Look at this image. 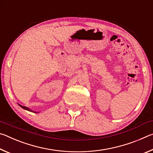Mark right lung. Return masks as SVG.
Here are the masks:
<instances>
[{
  "label": "right lung",
  "mask_w": 153,
  "mask_h": 153,
  "mask_svg": "<svg viewBox=\"0 0 153 153\" xmlns=\"http://www.w3.org/2000/svg\"><path fill=\"white\" fill-rule=\"evenodd\" d=\"M22 108H24V109H25V110H26V111H31V112H32V113H39V112H37V111H33V110H32V109H30V108H28V107H24V106H22V105H19Z\"/></svg>",
  "instance_id": "add662e5"
}]
</instances>
